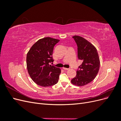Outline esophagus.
Wrapping results in <instances>:
<instances>
[{
  "label": "esophagus",
  "mask_w": 121,
  "mask_h": 121,
  "mask_svg": "<svg viewBox=\"0 0 121 121\" xmlns=\"http://www.w3.org/2000/svg\"><path fill=\"white\" fill-rule=\"evenodd\" d=\"M63 69H65V70H68L69 69V68H63Z\"/></svg>",
  "instance_id": "34e87169"
}]
</instances>
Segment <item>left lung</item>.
Instances as JSON below:
<instances>
[{"label": "left lung", "instance_id": "1", "mask_svg": "<svg viewBox=\"0 0 121 121\" xmlns=\"http://www.w3.org/2000/svg\"><path fill=\"white\" fill-rule=\"evenodd\" d=\"M78 47V59L82 61L71 83L82 86L90 83L96 77L100 67V60L96 48L87 40L79 36H74Z\"/></svg>", "mask_w": 121, "mask_h": 121}]
</instances>
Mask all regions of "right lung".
Listing matches in <instances>:
<instances>
[{"label":"right lung","mask_w":121,"mask_h":121,"mask_svg":"<svg viewBox=\"0 0 121 121\" xmlns=\"http://www.w3.org/2000/svg\"><path fill=\"white\" fill-rule=\"evenodd\" d=\"M59 41V40L50 37L39 39L27 54L29 74L33 81L40 86H52L58 82L60 69L49 63L53 61V48Z\"/></svg>","instance_id":"right-lung-1"}]
</instances>
